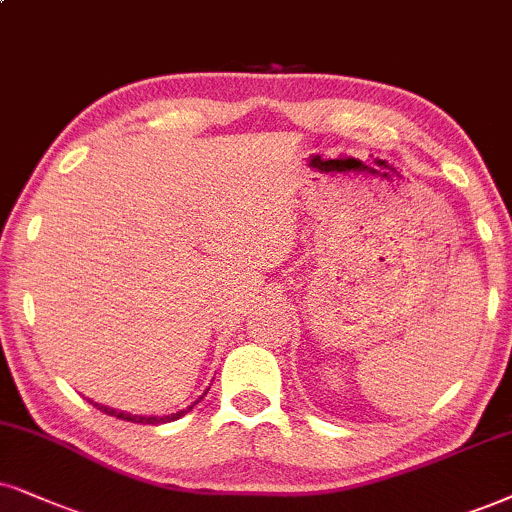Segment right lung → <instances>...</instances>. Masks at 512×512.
<instances>
[{"mask_svg":"<svg viewBox=\"0 0 512 512\" xmlns=\"http://www.w3.org/2000/svg\"><path fill=\"white\" fill-rule=\"evenodd\" d=\"M208 394V392H205ZM203 399V397H200ZM198 399V401H200ZM198 401H193V404L189 406V409H184V411H177V413H172V416H132V413H127V411H118V409H111V406H103V404H94L96 409L99 411H103V413H108V416H115V418H120V420H127V423H144V425H160V423H170V420H177V418H181V416H186V413H189L193 406L198 404Z\"/></svg>","mask_w":512,"mask_h":512,"instance_id":"1","label":"right lung"}]
</instances>
